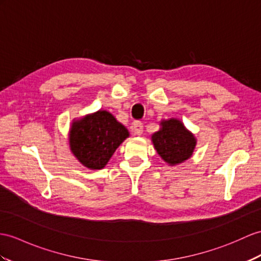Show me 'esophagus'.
<instances>
[{
	"label": "esophagus",
	"instance_id": "1",
	"mask_svg": "<svg viewBox=\"0 0 261 261\" xmlns=\"http://www.w3.org/2000/svg\"><path fill=\"white\" fill-rule=\"evenodd\" d=\"M132 130H133V133H134L135 135H142V133H143V123L139 122V120H135V122L133 123Z\"/></svg>",
	"mask_w": 261,
	"mask_h": 261
}]
</instances>
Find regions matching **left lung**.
Instances as JSON below:
<instances>
[{
    "label": "left lung",
    "instance_id": "1",
    "mask_svg": "<svg viewBox=\"0 0 261 261\" xmlns=\"http://www.w3.org/2000/svg\"><path fill=\"white\" fill-rule=\"evenodd\" d=\"M161 126V129L151 135L158 155L171 166L192 157L197 143L193 133L176 118L162 120Z\"/></svg>",
    "mask_w": 261,
    "mask_h": 261
}]
</instances>
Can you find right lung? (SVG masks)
Masks as SVG:
<instances>
[{
	"mask_svg": "<svg viewBox=\"0 0 261 261\" xmlns=\"http://www.w3.org/2000/svg\"><path fill=\"white\" fill-rule=\"evenodd\" d=\"M128 136L126 127L110 112L98 111L73 120L69 129V147L85 167L101 169Z\"/></svg>",
	"mask_w": 261,
	"mask_h": 261,
	"instance_id": "obj_1",
	"label": "right lung"
}]
</instances>
